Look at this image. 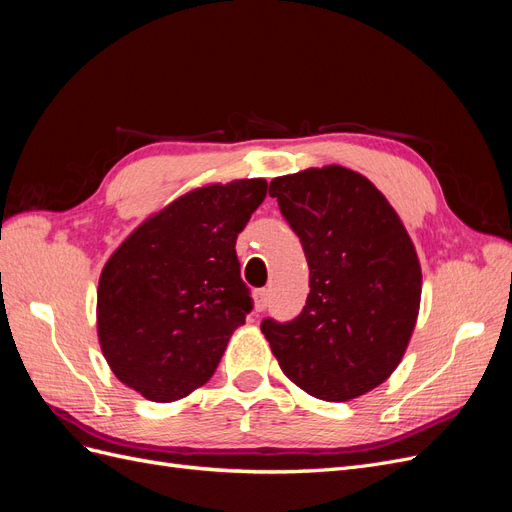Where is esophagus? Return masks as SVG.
<instances>
[{"instance_id": "34e87169", "label": "esophagus", "mask_w": 512, "mask_h": 512, "mask_svg": "<svg viewBox=\"0 0 512 512\" xmlns=\"http://www.w3.org/2000/svg\"><path fill=\"white\" fill-rule=\"evenodd\" d=\"M267 305H269V290H265V288L256 290L254 292V309H256V312H265Z\"/></svg>"}]
</instances>
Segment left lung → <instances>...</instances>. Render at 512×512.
Listing matches in <instances>:
<instances>
[{
	"instance_id": "8db88e82",
	"label": "left lung",
	"mask_w": 512,
	"mask_h": 512,
	"mask_svg": "<svg viewBox=\"0 0 512 512\" xmlns=\"http://www.w3.org/2000/svg\"><path fill=\"white\" fill-rule=\"evenodd\" d=\"M269 194L309 267L297 318L260 331L284 374L309 395L348 401L376 389L406 352L421 305V265L376 185L342 166L271 181Z\"/></svg>"
}]
</instances>
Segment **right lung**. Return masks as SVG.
<instances>
[{
	"label": "right lung",
	"instance_id": "1",
	"mask_svg": "<svg viewBox=\"0 0 512 512\" xmlns=\"http://www.w3.org/2000/svg\"><path fill=\"white\" fill-rule=\"evenodd\" d=\"M267 196L265 179L207 185L138 226L108 258L98 337L113 374L151 401L203 386L252 312L237 237Z\"/></svg>",
	"mask_w": 512,
	"mask_h": 512
}]
</instances>
